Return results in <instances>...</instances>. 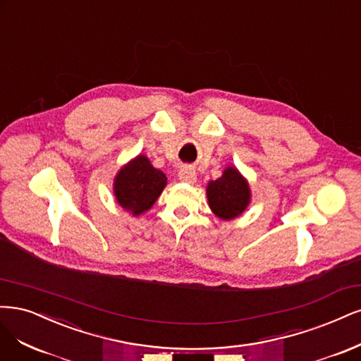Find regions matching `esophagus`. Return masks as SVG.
I'll return each mask as SVG.
<instances>
[{
    "mask_svg": "<svg viewBox=\"0 0 361 361\" xmlns=\"http://www.w3.org/2000/svg\"><path fill=\"white\" fill-rule=\"evenodd\" d=\"M178 178L183 183L193 184L196 181V172L192 168H181L178 172Z\"/></svg>",
    "mask_w": 361,
    "mask_h": 361,
    "instance_id": "obj_1",
    "label": "esophagus"
}]
</instances>
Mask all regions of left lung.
I'll return each instance as SVG.
<instances>
[{
  "label": "left lung",
  "instance_id": "8db88e82",
  "mask_svg": "<svg viewBox=\"0 0 361 361\" xmlns=\"http://www.w3.org/2000/svg\"><path fill=\"white\" fill-rule=\"evenodd\" d=\"M250 185L235 166H226L217 180L208 181L207 200L214 216L222 220H234L250 204Z\"/></svg>",
  "mask_w": 361,
  "mask_h": 361
}]
</instances>
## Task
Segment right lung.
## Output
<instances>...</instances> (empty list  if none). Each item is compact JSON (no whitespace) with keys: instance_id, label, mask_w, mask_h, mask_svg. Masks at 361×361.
<instances>
[{"instance_id":"add662e5","label":"right lung","mask_w":361,"mask_h":361,"mask_svg":"<svg viewBox=\"0 0 361 361\" xmlns=\"http://www.w3.org/2000/svg\"><path fill=\"white\" fill-rule=\"evenodd\" d=\"M166 184L165 173L151 165L145 154H139L123 165L115 176V201L133 217L141 216L154 205Z\"/></svg>"}]
</instances>
